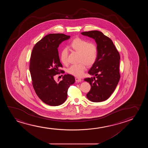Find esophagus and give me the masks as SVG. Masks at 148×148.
I'll list each match as a JSON object with an SVG mask.
<instances>
[{
	"instance_id": "1",
	"label": "esophagus",
	"mask_w": 148,
	"mask_h": 148,
	"mask_svg": "<svg viewBox=\"0 0 148 148\" xmlns=\"http://www.w3.org/2000/svg\"><path fill=\"white\" fill-rule=\"evenodd\" d=\"M75 81L77 82H81V79L80 78H78V77H76L75 78Z\"/></svg>"
}]
</instances>
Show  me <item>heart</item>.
Returning <instances> with one entry per match:
<instances>
[{"mask_svg":"<svg viewBox=\"0 0 148 148\" xmlns=\"http://www.w3.org/2000/svg\"><path fill=\"white\" fill-rule=\"evenodd\" d=\"M70 47L74 51L79 53V62L80 63L72 65L68 70L69 74L76 77H81L87 66H91L95 63L98 56V49L95 43L88 42L87 40L80 38L74 39ZM60 60L64 65L68 64V50L63 49L60 55Z\"/></svg>","mask_w":148,"mask_h":148,"instance_id":"heart-1","label":"heart"}]
</instances>
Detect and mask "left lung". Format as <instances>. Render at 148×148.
I'll return each instance as SVG.
<instances>
[{
  "label": "left lung",
  "instance_id": "8db88e82",
  "mask_svg": "<svg viewBox=\"0 0 148 148\" xmlns=\"http://www.w3.org/2000/svg\"><path fill=\"white\" fill-rule=\"evenodd\" d=\"M81 33L94 39L98 49L97 61L88 72L95 77L84 79L91 86L86 97L92 102L104 101L113 93L119 81V53L111 39L101 31Z\"/></svg>",
  "mask_w": 148,
  "mask_h": 148
}]
</instances>
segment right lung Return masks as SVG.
Wrapping results in <instances>:
<instances>
[{"label":"right lung","mask_w":148,"mask_h":148,"mask_svg":"<svg viewBox=\"0 0 148 148\" xmlns=\"http://www.w3.org/2000/svg\"><path fill=\"white\" fill-rule=\"evenodd\" d=\"M70 36L64 34H49L35 44L32 51L30 71L33 87L39 99L45 103L57 106L67 98L70 86L75 82L72 75L65 74L63 80L57 82L55 76L65 72L60 69L58 47Z\"/></svg>","instance_id":"right-lung-1"}]
</instances>
